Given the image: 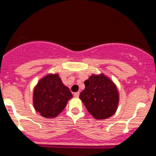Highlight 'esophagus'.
I'll return each mask as SVG.
<instances>
[{"mask_svg":"<svg viewBox=\"0 0 156 156\" xmlns=\"http://www.w3.org/2000/svg\"><path fill=\"white\" fill-rule=\"evenodd\" d=\"M79 94H80V92H79L74 93V96L76 97V98H78V97H79Z\"/></svg>","mask_w":156,"mask_h":156,"instance_id":"34e87169","label":"esophagus"}]
</instances>
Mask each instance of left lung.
<instances>
[{
    "label": "left lung",
    "mask_w": 156,
    "mask_h": 156,
    "mask_svg": "<svg viewBox=\"0 0 156 156\" xmlns=\"http://www.w3.org/2000/svg\"><path fill=\"white\" fill-rule=\"evenodd\" d=\"M84 84L85 89L79 98L89 114L96 119H108L114 115L119 103L115 83L102 73L91 76Z\"/></svg>",
    "instance_id": "left-lung-1"
}]
</instances>
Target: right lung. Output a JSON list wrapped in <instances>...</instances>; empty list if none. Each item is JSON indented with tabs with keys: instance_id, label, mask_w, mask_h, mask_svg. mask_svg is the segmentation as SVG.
<instances>
[{
	"instance_id": "add662e5",
	"label": "right lung",
	"mask_w": 156,
	"mask_h": 156,
	"mask_svg": "<svg viewBox=\"0 0 156 156\" xmlns=\"http://www.w3.org/2000/svg\"><path fill=\"white\" fill-rule=\"evenodd\" d=\"M33 95L35 110L45 118L57 117L73 98L72 93L58 74H48L39 80Z\"/></svg>"
}]
</instances>
